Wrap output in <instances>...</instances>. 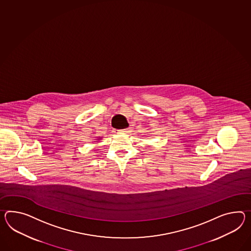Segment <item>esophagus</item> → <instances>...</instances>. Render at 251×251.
Here are the masks:
<instances>
[{"instance_id": "obj_1", "label": "esophagus", "mask_w": 251, "mask_h": 251, "mask_svg": "<svg viewBox=\"0 0 251 251\" xmlns=\"http://www.w3.org/2000/svg\"><path fill=\"white\" fill-rule=\"evenodd\" d=\"M128 128H123V129H116L115 133H122V132H128Z\"/></svg>"}]
</instances>
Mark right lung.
<instances>
[{
    "label": "right lung",
    "instance_id": "right-lung-1",
    "mask_svg": "<svg viewBox=\"0 0 251 251\" xmlns=\"http://www.w3.org/2000/svg\"><path fill=\"white\" fill-rule=\"evenodd\" d=\"M100 140H101V137H97V140H96V141H100Z\"/></svg>",
    "mask_w": 251,
    "mask_h": 251
}]
</instances>
